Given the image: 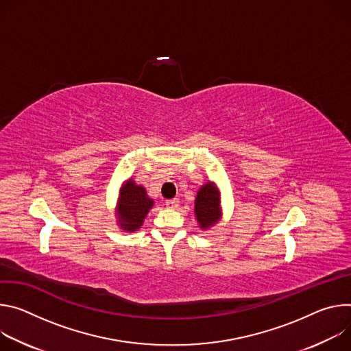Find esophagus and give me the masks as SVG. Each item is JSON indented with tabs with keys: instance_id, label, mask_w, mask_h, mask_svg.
Here are the masks:
<instances>
[{
	"instance_id": "1",
	"label": "esophagus",
	"mask_w": 351,
	"mask_h": 351,
	"mask_svg": "<svg viewBox=\"0 0 351 351\" xmlns=\"http://www.w3.org/2000/svg\"><path fill=\"white\" fill-rule=\"evenodd\" d=\"M178 205H180V201H178L177 198L166 201V208H167V209H177Z\"/></svg>"
}]
</instances>
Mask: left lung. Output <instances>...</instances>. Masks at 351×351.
Returning <instances> with one entry per match:
<instances>
[{
    "instance_id": "left-lung-1",
    "label": "left lung",
    "mask_w": 351,
    "mask_h": 351,
    "mask_svg": "<svg viewBox=\"0 0 351 351\" xmlns=\"http://www.w3.org/2000/svg\"><path fill=\"white\" fill-rule=\"evenodd\" d=\"M195 217L204 230L220 220V192L215 182L209 181L199 188L195 198Z\"/></svg>"
}]
</instances>
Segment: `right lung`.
Listing matches in <instances>:
<instances>
[{
	"label": "right lung",
	"instance_id": "1",
	"mask_svg": "<svg viewBox=\"0 0 351 351\" xmlns=\"http://www.w3.org/2000/svg\"><path fill=\"white\" fill-rule=\"evenodd\" d=\"M153 206V199L146 193L142 185L135 184L132 178L125 181L120 189L119 202H117V217L119 226L125 231L141 228L147 212Z\"/></svg>",
	"mask_w": 351,
	"mask_h": 351
}]
</instances>
